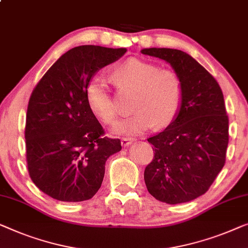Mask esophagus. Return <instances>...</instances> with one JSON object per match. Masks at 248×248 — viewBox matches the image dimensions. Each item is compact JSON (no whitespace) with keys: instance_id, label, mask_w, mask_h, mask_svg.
<instances>
[{"instance_id":"obj_1","label":"esophagus","mask_w":248,"mask_h":248,"mask_svg":"<svg viewBox=\"0 0 248 248\" xmlns=\"http://www.w3.org/2000/svg\"><path fill=\"white\" fill-rule=\"evenodd\" d=\"M133 142H134V140L131 139V138H123V139H122V141H121L122 145H123V146H128V145H131Z\"/></svg>"}]
</instances>
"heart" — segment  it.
Masks as SVG:
<instances>
[{
    "mask_svg": "<svg viewBox=\"0 0 248 248\" xmlns=\"http://www.w3.org/2000/svg\"><path fill=\"white\" fill-rule=\"evenodd\" d=\"M113 84L122 92H135L131 109L134 113L118 120L110 128L114 135L136 136L152 128L167 126L174 121L182 103V81L171 69H161L146 60L131 58L114 68ZM86 98L93 114L109 124L115 120L117 108L105 78L97 76L89 80Z\"/></svg>",
    "mask_w": 248,
    "mask_h": 248,
    "instance_id": "1",
    "label": "heart"
}]
</instances>
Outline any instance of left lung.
Listing matches in <instances>:
<instances>
[{
    "mask_svg": "<svg viewBox=\"0 0 248 248\" xmlns=\"http://www.w3.org/2000/svg\"><path fill=\"white\" fill-rule=\"evenodd\" d=\"M141 52L167 62L184 88L177 117L148 139L154 159L144 171L146 188L159 202H191L209 189L225 164L228 116L224 95L216 79L186 52L170 48Z\"/></svg>",
    "mask_w": 248,
    "mask_h": 248,
    "instance_id": "obj_1",
    "label": "left lung"
}]
</instances>
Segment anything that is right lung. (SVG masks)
Masks as SVG:
<instances>
[{
    "instance_id": "1",
    "label": "right lung",
    "mask_w": 248,
    "mask_h": 248,
    "mask_svg": "<svg viewBox=\"0 0 248 248\" xmlns=\"http://www.w3.org/2000/svg\"><path fill=\"white\" fill-rule=\"evenodd\" d=\"M125 48L79 46L49 68L29 100L26 124L28 170L53 199L78 202L102 186L105 163L122 146L104 130L86 98L96 73L124 56Z\"/></svg>"
}]
</instances>
